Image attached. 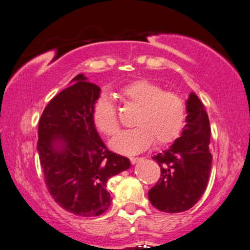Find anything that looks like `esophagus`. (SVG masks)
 I'll use <instances>...</instances> for the list:
<instances>
[{
	"label": "esophagus",
	"mask_w": 250,
	"mask_h": 250,
	"mask_svg": "<svg viewBox=\"0 0 250 250\" xmlns=\"http://www.w3.org/2000/svg\"><path fill=\"white\" fill-rule=\"evenodd\" d=\"M143 159H139V157H130V162H131V164L138 163V162H140Z\"/></svg>",
	"instance_id": "esophagus-1"
}]
</instances>
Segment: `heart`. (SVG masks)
Wrapping results in <instances>:
<instances>
[{
  "label": "heart",
  "mask_w": 250,
  "mask_h": 250,
  "mask_svg": "<svg viewBox=\"0 0 250 250\" xmlns=\"http://www.w3.org/2000/svg\"><path fill=\"white\" fill-rule=\"evenodd\" d=\"M125 103L138 106L133 117L135 128L125 130L111 142L115 152L132 155L143 152L155 142L165 145L180 135L186 122V104L178 94L164 91L156 83L138 79L118 90ZM91 120L98 131L113 136L119 130L117 108L107 95L102 94L91 107Z\"/></svg>",
  "instance_id": "1"
}]
</instances>
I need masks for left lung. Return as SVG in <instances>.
Masks as SVG:
<instances>
[{
    "label": "left lung",
    "mask_w": 250,
    "mask_h": 250,
    "mask_svg": "<svg viewBox=\"0 0 250 250\" xmlns=\"http://www.w3.org/2000/svg\"><path fill=\"white\" fill-rule=\"evenodd\" d=\"M186 108L188 115L180 137L153 157L161 167V178L148 191V198L162 212L180 213L191 208L208 182L212 167L208 115L195 93L189 94Z\"/></svg>",
    "instance_id": "8db88e82"
}]
</instances>
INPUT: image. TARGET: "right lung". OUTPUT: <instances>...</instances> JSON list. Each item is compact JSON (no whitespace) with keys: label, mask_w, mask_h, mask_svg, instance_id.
I'll use <instances>...</instances> for the list:
<instances>
[{"label":"right lung","mask_w":250,"mask_h":250,"mask_svg":"<svg viewBox=\"0 0 250 250\" xmlns=\"http://www.w3.org/2000/svg\"><path fill=\"white\" fill-rule=\"evenodd\" d=\"M100 94L80 73L52 98L38 124L37 152L48 191L65 210L83 217L110 207L107 180L131 165L107 149L95 128L91 107Z\"/></svg>","instance_id":"right-lung-1"}]
</instances>
